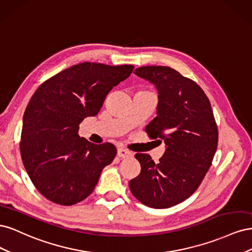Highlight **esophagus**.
Listing matches in <instances>:
<instances>
[{"label":"esophagus","mask_w":252,"mask_h":252,"mask_svg":"<svg viewBox=\"0 0 252 252\" xmlns=\"http://www.w3.org/2000/svg\"><path fill=\"white\" fill-rule=\"evenodd\" d=\"M132 156V152L125 148H119L118 149V157L122 158H130Z\"/></svg>","instance_id":"34e87169"}]
</instances>
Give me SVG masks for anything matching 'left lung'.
<instances>
[{
  "mask_svg": "<svg viewBox=\"0 0 252 252\" xmlns=\"http://www.w3.org/2000/svg\"><path fill=\"white\" fill-rule=\"evenodd\" d=\"M134 74L158 90L157 117L145 130L151 139H162L166 149L158 163L149 155H135L141 172L129 188L148 207L169 208L200 186L217 151L218 127L208 97L193 81L167 66L139 67Z\"/></svg>",
  "mask_w": 252,
  "mask_h": 252,
  "instance_id": "obj_1",
  "label": "left lung"
}]
</instances>
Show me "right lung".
Instances as JSON below:
<instances>
[{
	"instance_id": "1",
	"label": "right lung",
	"mask_w": 252,
	"mask_h": 252,
	"mask_svg": "<svg viewBox=\"0 0 252 252\" xmlns=\"http://www.w3.org/2000/svg\"><path fill=\"white\" fill-rule=\"evenodd\" d=\"M133 70L132 65L84 62L45 81L27 105L21 134L23 164L49 201L70 206L94 191L101 172L117 155L110 143L80 138L81 122L94 117L106 95Z\"/></svg>"
}]
</instances>
